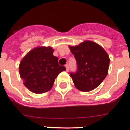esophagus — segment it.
Masks as SVG:
<instances>
[{"label": "esophagus", "instance_id": "esophagus-1", "mask_svg": "<svg viewBox=\"0 0 130 130\" xmlns=\"http://www.w3.org/2000/svg\"><path fill=\"white\" fill-rule=\"evenodd\" d=\"M65 68H66V71H67V72H68V71H69V65H65Z\"/></svg>", "mask_w": 130, "mask_h": 130}]
</instances>
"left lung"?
Instances as JSON below:
<instances>
[{"label": "left lung", "instance_id": "obj_1", "mask_svg": "<svg viewBox=\"0 0 130 130\" xmlns=\"http://www.w3.org/2000/svg\"><path fill=\"white\" fill-rule=\"evenodd\" d=\"M77 63V71L71 72L75 87L81 91H91L100 85L108 72L110 58L104 48L93 41H85L69 46Z\"/></svg>", "mask_w": 130, "mask_h": 130}]
</instances>
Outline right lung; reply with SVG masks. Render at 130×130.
<instances>
[{"label":"right lung","mask_w":130,"mask_h":130,"mask_svg":"<svg viewBox=\"0 0 130 130\" xmlns=\"http://www.w3.org/2000/svg\"><path fill=\"white\" fill-rule=\"evenodd\" d=\"M51 47H37L30 50L21 61L19 72L24 85L30 91L43 93L52 89L54 80L66 70L58 65V58L53 55Z\"/></svg>","instance_id":"right-lung-1"}]
</instances>
